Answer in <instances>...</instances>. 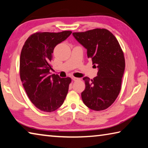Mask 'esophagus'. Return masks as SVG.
I'll use <instances>...</instances> for the list:
<instances>
[{"mask_svg":"<svg viewBox=\"0 0 148 148\" xmlns=\"http://www.w3.org/2000/svg\"><path fill=\"white\" fill-rule=\"evenodd\" d=\"M72 79L73 81H76V80L78 79V78L77 77H72Z\"/></svg>","mask_w":148,"mask_h":148,"instance_id":"esophagus-1","label":"esophagus"}]
</instances>
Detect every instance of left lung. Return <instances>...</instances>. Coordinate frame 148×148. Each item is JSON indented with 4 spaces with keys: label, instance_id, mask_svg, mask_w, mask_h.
Here are the masks:
<instances>
[{
    "label": "left lung",
    "instance_id": "8db88e82",
    "mask_svg": "<svg viewBox=\"0 0 148 148\" xmlns=\"http://www.w3.org/2000/svg\"><path fill=\"white\" fill-rule=\"evenodd\" d=\"M75 39L87 49L97 76L84 77L86 89L82 92L84 103L89 108L101 111L114 103L121 90L125 62L123 52L114 34L105 29L73 32Z\"/></svg>",
    "mask_w": 148,
    "mask_h": 148
}]
</instances>
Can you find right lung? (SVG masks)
Wrapping results in <instances>:
<instances>
[{"mask_svg":"<svg viewBox=\"0 0 148 148\" xmlns=\"http://www.w3.org/2000/svg\"><path fill=\"white\" fill-rule=\"evenodd\" d=\"M61 32H36L30 36L22 48L19 62L20 78L31 101L37 108L53 112L63 104L71 78L50 74L53 49L71 34Z\"/></svg>","mask_w":148,"mask_h":148,"instance_id":"right-lung-1","label":"right lung"}]
</instances>
